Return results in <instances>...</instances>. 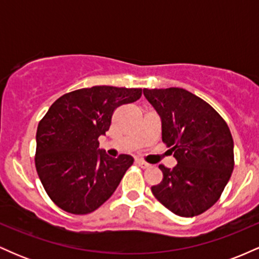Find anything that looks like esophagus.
<instances>
[{
	"label": "esophagus",
	"instance_id": "obj_1",
	"mask_svg": "<svg viewBox=\"0 0 259 259\" xmlns=\"http://www.w3.org/2000/svg\"><path fill=\"white\" fill-rule=\"evenodd\" d=\"M135 163H136V164H139L141 168H150L151 167V164H148L147 162H145V160H142L140 158L135 159Z\"/></svg>",
	"mask_w": 259,
	"mask_h": 259
}]
</instances>
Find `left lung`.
I'll return each instance as SVG.
<instances>
[{
    "mask_svg": "<svg viewBox=\"0 0 259 259\" xmlns=\"http://www.w3.org/2000/svg\"><path fill=\"white\" fill-rule=\"evenodd\" d=\"M162 123V140L178 164L159 165L163 179L152 194L170 212L195 217L221 197L234 169V141L224 119L203 101L180 88L144 89Z\"/></svg>",
    "mask_w": 259,
    "mask_h": 259,
    "instance_id": "left-lung-1",
    "label": "left lung"
}]
</instances>
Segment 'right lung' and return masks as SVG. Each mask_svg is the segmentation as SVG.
<instances>
[{"instance_id":"obj_1","label":"right lung","mask_w":259,"mask_h":259,"mask_svg":"<svg viewBox=\"0 0 259 259\" xmlns=\"http://www.w3.org/2000/svg\"><path fill=\"white\" fill-rule=\"evenodd\" d=\"M141 89L92 86L65 94L38 123L35 165L47 195L73 214L94 212L115 191L134 158L99 148L117 107L135 102Z\"/></svg>"}]
</instances>
